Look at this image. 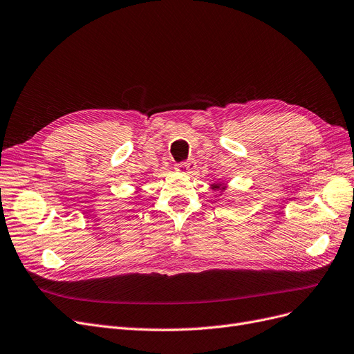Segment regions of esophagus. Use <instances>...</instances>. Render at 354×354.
<instances>
[{
	"mask_svg": "<svg viewBox=\"0 0 354 354\" xmlns=\"http://www.w3.org/2000/svg\"><path fill=\"white\" fill-rule=\"evenodd\" d=\"M195 163L194 160H188V162H182V163H179L178 165V170L179 172H182V174H192L194 172V169H195Z\"/></svg>",
	"mask_w": 354,
	"mask_h": 354,
	"instance_id": "esophagus-1",
	"label": "esophagus"
}]
</instances>
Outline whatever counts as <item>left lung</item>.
I'll use <instances>...</instances> for the list:
<instances>
[{"instance_id":"1","label":"left lung","mask_w":354,"mask_h":354,"mask_svg":"<svg viewBox=\"0 0 354 354\" xmlns=\"http://www.w3.org/2000/svg\"><path fill=\"white\" fill-rule=\"evenodd\" d=\"M212 189H214V191H218V189L223 191V189H226V187L220 182V184H212Z\"/></svg>"}]
</instances>
